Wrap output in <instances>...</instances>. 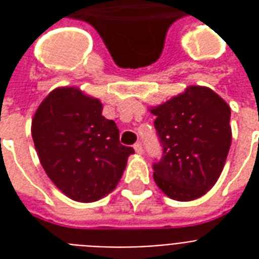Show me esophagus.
<instances>
[{
	"instance_id": "esophagus-1",
	"label": "esophagus",
	"mask_w": 259,
	"mask_h": 259,
	"mask_svg": "<svg viewBox=\"0 0 259 259\" xmlns=\"http://www.w3.org/2000/svg\"><path fill=\"white\" fill-rule=\"evenodd\" d=\"M134 150H136L138 154H142V144H141V142H137V144H134Z\"/></svg>"
}]
</instances>
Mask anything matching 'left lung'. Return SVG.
Instances as JSON below:
<instances>
[{"mask_svg":"<svg viewBox=\"0 0 259 259\" xmlns=\"http://www.w3.org/2000/svg\"><path fill=\"white\" fill-rule=\"evenodd\" d=\"M162 157L153 164V179L166 196L195 200L221 176L231 145L230 106L208 87L184 93L152 107Z\"/></svg>","mask_w":259,"mask_h":259,"instance_id":"obj_1","label":"left lung"}]
</instances>
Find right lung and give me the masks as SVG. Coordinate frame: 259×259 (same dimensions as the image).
I'll return each mask as SVG.
<instances>
[{
    "label": "right lung",
    "mask_w": 259,
    "mask_h": 259,
    "mask_svg": "<svg viewBox=\"0 0 259 259\" xmlns=\"http://www.w3.org/2000/svg\"><path fill=\"white\" fill-rule=\"evenodd\" d=\"M101 101L76 87H59L32 119L38 160L52 183L72 200L91 203L114 191L133 148L119 142Z\"/></svg>",
    "instance_id": "obj_1"
}]
</instances>
